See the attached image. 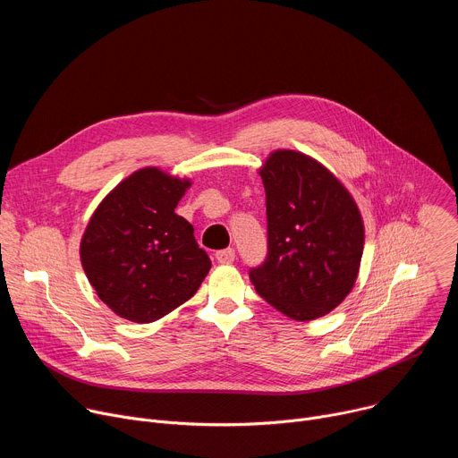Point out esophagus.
Instances as JSON below:
<instances>
[{"label":"esophagus","instance_id":"1","mask_svg":"<svg viewBox=\"0 0 458 458\" xmlns=\"http://www.w3.org/2000/svg\"><path fill=\"white\" fill-rule=\"evenodd\" d=\"M216 259H217V263H221V265H230V263H233V259H235V250L233 248L219 250V251H216Z\"/></svg>","mask_w":458,"mask_h":458}]
</instances>
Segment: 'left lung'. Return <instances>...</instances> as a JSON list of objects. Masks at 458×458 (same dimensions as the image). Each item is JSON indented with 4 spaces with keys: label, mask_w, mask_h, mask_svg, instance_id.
Listing matches in <instances>:
<instances>
[{
    "label": "left lung",
    "mask_w": 458,
    "mask_h": 458,
    "mask_svg": "<svg viewBox=\"0 0 458 458\" xmlns=\"http://www.w3.org/2000/svg\"><path fill=\"white\" fill-rule=\"evenodd\" d=\"M259 174L267 191L268 251L250 268V281L295 320L322 317L355 284L364 248L359 208L328 170L301 152H274Z\"/></svg>",
    "instance_id": "left-lung-1"
}]
</instances>
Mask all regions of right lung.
Wrapping results in <instances>:
<instances>
[{"label": "right lung", "instance_id": "right-lung-1", "mask_svg": "<svg viewBox=\"0 0 458 458\" xmlns=\"http://www.w3.org/2000/svg\"><path fill=\"white\" fill-rule=\"evenodd\" d=\"M190 181L143 168L119 182L81 241L83 270L119 317L152 322L199 290L212 263L174 210Z\"/></svg>", "mask_w": 458, "mask_h": 458}]
</instances>
